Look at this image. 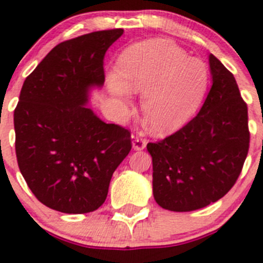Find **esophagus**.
Wrapping results in <instances>:
<instances>
[{"label": "esophagus", "mask_w": 263, "mask_h": 263, "mask_svg": "<svg viewBox=\"0 0 263 263\" xmlns=\"http://www.w3.org/2000/svg\"><path fill=\"white\" fill-rule=\"evenodd\" d=\"M146 139L144 137V135L141 132H135L132 134V146H134L135 151H141L146 146Z\"/></svg>", "instance_id": "esophagus-1"}]
</instances>
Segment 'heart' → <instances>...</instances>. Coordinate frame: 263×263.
I'll return each instance as SVG.
<instances>
[{
  "mask_svg": "<svg viewBox=\"0 0 263 263\" xmlns=\"http://www.w3.org/2000/svg\"><path fill=\"white\" fill-rule=\"evenodd\" d=\"M210 86L208 65L176 44L151 40L135 44L118 60V79L108 87L117 97L144 93L141 111L146 128L166 135L183 127L199 110Z\"/></svg>",
  "mask_w": 263,
  "mask_h": 263,
  "instance_id": "1",
  "label": "heart"
}]
</instances>
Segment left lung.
I'll use <instances>...</instances> for the list:
<instances>
[{"label": "left lung", "instance_id": "1", "mask_svg": "<svg viewBox=\"0 0 263 263\" xmlns=\"http://www.w3.org/2000/svg\"><path fill=\"white\" fill-rule=\"evenodd\" d=\"M212 86L198 115L146 149L153 162V195L176 212L195 211L223 198L248 156V106L235 77L210 55Z\"/></svg>", "mask_w": 263, "mask_h": 263}]
</instances>
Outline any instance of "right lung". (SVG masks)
<instances>
[{
  "label": "right lung",
  "mask_w": 263,
  "mask_h": 263,
  "mask_svg": "<svg viewBox=\"0 0 263 263\" xmlns=\"http://www.w3.org/2000/svg\"><path fill=\"white\" fill-rule=\"evenodd\" d=\"M122 34L114 28L65 40L23 82L14 110L16 161L36 199L59 212L98 210L132 148L128 129L85 106L89 89L105 82L106 51Z\"/></svg>",
  "instance_id": "right-lung-1"
}]
</instances>
